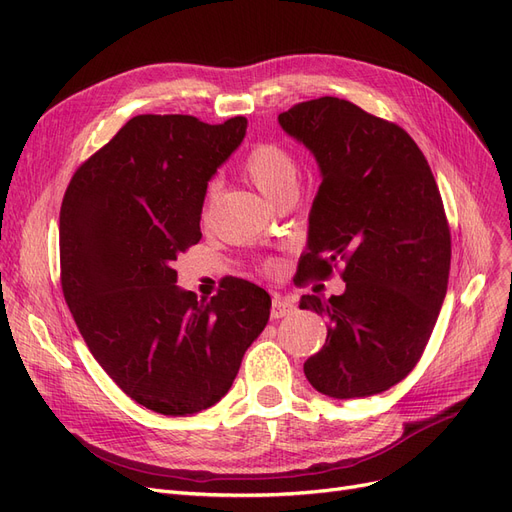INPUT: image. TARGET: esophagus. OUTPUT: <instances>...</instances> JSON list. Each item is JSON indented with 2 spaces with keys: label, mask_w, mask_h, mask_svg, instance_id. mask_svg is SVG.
<instances>
[{
  "label": "esophagus",
  "mask_w": 512,
  "mask_h": 512,
  "mask_svg": "<svg viewBox=\"0 0 512 512\" xmlns=\"http://www.w3.org/2000/svg\"><path fill=\"white\" fill-rule=\"evenodd\" d=\"M292 312H294V303L275 294L271 303V318H284V316H290Z\"/></svg>",
  "instance_id": "esophagus-1"
}]
</instances>
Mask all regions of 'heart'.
Returning a JSON list of instances; mask_svg holds the SVG:
<instances>
[{
  "instance_id": "heart-1",
  "label": "heart",
  "mask_w": 512,
  "mask_h": 512,
  "mask_svg": "<svg viewBox=\"0 0 512 512\" xmlns=\"http://www.w3.org/2000/svg\"><path fill=\"white\" fill-rule=\"evenodd\" d=\"M243 173L273 205L277 200L294 196V192H297L299 164L290 147L280 141H260L252 145V149L245 153ZM215 192H218V185L211 183L205 192L203 207H200V220L203 222L209 220ZM265 269H275V262H267Z\"/></svg>"
}]
</instances>
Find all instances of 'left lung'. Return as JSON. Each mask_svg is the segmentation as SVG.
<instances>
[{
    "label": "left lung",
    "instance_id": "8db88e82",
    "mask_svg": "<svg viewBox=\"0 0 512 512\" xmlns=\"http://www.w3.org/2000/svg\"><path fill=\"white\" fill-rule=\"evenodd\" d=\"M280 126L322 173L299 282H324L335 269L346 282L339 297H301L329 322L303 371L335 399L382 393L423 356L446 294L451 228L438 183L404 128L348 100L301 102Z\"/></svg>",
    "mask_w": 512,
    "mask_h": 512
}]
</instances>
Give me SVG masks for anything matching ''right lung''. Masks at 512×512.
Here are the masks:
<instances>
[{
    "mask_svg": "<svg viewBox=\"0 0 512 512\" xmlns=\"http://www.w3.org/2000/svg\"><path fill=\"white\" fill-rule=\"evenodd\" d=\"M245 128V117L136 115L76 168L61 203V290L76 327L119 389L158 414L218 404L267 327L260 286L228 277L198 301L173 269L203 237L207 181Z\"/></svg>",
    "mask_w": 512,
    "mask_h": 512,
    "instance_id": "right-lung-1",
    "label": "right lung"
}]
</instances>
